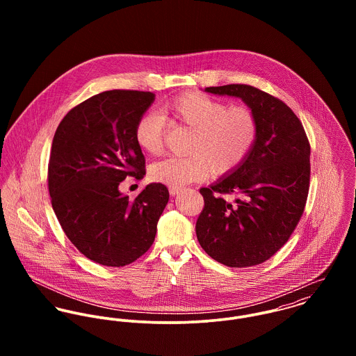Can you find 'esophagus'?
<instances>
[{"label": "esophagus", "mask_w": 356, "mask_h": 356, "mask_svg": "<svg viewBox=\"0 0 356 356\" xmlns=\"http://www.w3.org/2000/svg\"><path fill=\"white\" fill-rule=\"evenodd\" d=\"M179 192H181L179 188H170V195L171 196H177Z\"/></svg>", "instance_id": "1"}]
</instances>
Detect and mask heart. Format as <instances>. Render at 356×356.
Masks as SVG:
<instances>
[{
  "instance_id": "b5f03b06",
  "label": "heart",
  "mask_w": 356,
  "mask_h": 356,
  "mask_svg": "<svg viewBox=\"0 0 356 356\" xmlns=\"http://www.w3.org/2000/svg\"><path fill=\"white\" fill-rule=\"evenodd\" d=\"M160 113L147 112L136 123L134 138L143 152L159 154L163 147L165 120L192 130L189 157H168L149 170L153 182L172 188L202 181L211 171L225 174L236 168L252 151L259 122L247 106H230L202 93H185L164 102Z\"/></svg>"
}]
</instances>
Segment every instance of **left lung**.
<instances>
[{"instance_id": "1", "label": "left lung", "mask_w": 356, "mask_h": 356, "mask_svg": "<svg viewBox=\"0 0 356 356\" xmlns=\"http://www.w3.org/2000/svg\"><path fill=\"white\" fill-rule=\"evenodd\" d=\"M207 93L241 99L259 122L250 154L208 188L196 222L204 251L229 267L260 264L291 237L305 211L309 186V144L293 111L248 85L205 88ZM215 193L236 194L233 204Z\"/></svg>"}]
</instances>
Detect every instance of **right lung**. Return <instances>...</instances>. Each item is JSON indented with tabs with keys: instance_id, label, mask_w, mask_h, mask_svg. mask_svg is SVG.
Returning <instances> with one entry per match:
<instances>
[{
	"instance_id": "1",
	"label": "right lung",
	"mask_w": 356,
	"mask_h": 356,
	"mask_svg": "<svg viewBox=\"0 0 356 356\" xmlns=\"http://www.w3.org/2000/svg\"><path fill=\"white\" fill-rule=\"evenodd\" d=\"M153 102L151 92H102L72 108L53 137V211L78 251L102 266H126L145 254L168 203L163 184L147 185L134 200L119 191L126 177L145 175L134 129Z\"/></svg>"
}]
</instances>
